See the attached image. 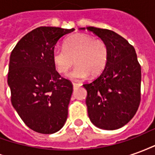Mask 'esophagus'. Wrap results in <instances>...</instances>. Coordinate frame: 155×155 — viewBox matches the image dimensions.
Wrapping results in <instances>:
<instances>
[{
    "label": "esophagus",
    "instance_id": "1",
    "mask_svg": "<svg viewBox=\"0 0 155 155\" xmlns=\"http://www.w3.org/2000/svg\"><path fill=\"white\" fill-rule=\"evenodd\" d=\"M73 88L74 89H75V88H77V87H80L81 85V84H80V83H73Z\"/></svg>",
    "mask_w": 155,
    "mask_h": 155
}]
</instances>
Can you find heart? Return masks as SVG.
I'll return each mask as SVG.
<instances>
[{"label":"heart","instance_id":"heart-1","mask_svg":"<svg viewBox=\"0 0 155 155\" xmlns=\"http://www.w3.org/2000/svg\"><path fill=\"white\" fill-rule=\"evenodd\" d=\"M52 60L60 73H66L74 64L76 65L66 76L72 80L84 79L91 73L96 76L107 64V47L103 41L86 34H75L65 41L64 48L55 47Z\"/></svg>","mask_w":155,"mask_h":155}]
</instances>
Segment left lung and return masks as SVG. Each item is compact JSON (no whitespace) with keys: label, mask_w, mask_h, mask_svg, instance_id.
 Segmentation results:
<instances>
[{"label":"left lung","mask_w":155,"mask_h":155,"mask_svg":"<svg viewBox=\"0 0 155 155\" xmlns=\"http://www.w3.org/2000/svg\"><path fill=\"white\" fill-rule=\"evenodd\" d=\"M85 30V28H80ZM107 47V64L98 78L83 84L87 91L89 118L100 129L124 126L136 113L140 102L141 67L134 46L115 32L88 26Z\"/></svg>","instance_id":"obj_1"}]
</instances>
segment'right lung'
<instances>
[{
	"instance_id": "add662e5",
	"label": "right lung",
	"mask_w": 155,
	"mask_h": 155,
	"mask_svg": "<svg viewBox=\"0 0 155 155\" xmlns=\"http://www.w3.org/2000/svg\"><path fill=\"white\" fill-rule=\"evenodd\" d=\"M74 29L41 26L24 35L12 51L7 83L12 104L35 132L54 134L66 122L73 86L52 60L55 45Z\"/></svg>"
}]
</instances>
